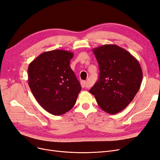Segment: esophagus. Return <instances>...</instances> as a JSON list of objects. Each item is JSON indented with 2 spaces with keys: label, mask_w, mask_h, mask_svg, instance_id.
<instances>
[{
  "label": "esophagus",
  "mask_w": 160,
  "mask_h": 160,
  "mask_svg": "<svg viewBox=\"0 0 160 160\" xmlns=\"http://www.w3.org/2000/svg\"><path fill=\"white\" fill-rule=\"evenodd\" d=\"M81 85L83 88H89V84L88 83V82H87L85 81H81Z\"/></svg>",
  "instance_id": "esophagus-1"
}]
</instances>
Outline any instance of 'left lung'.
Here are the masks:
<instances>
[{"label": "left lung", "mask_w": 160, "mask_h": 160, "mask_svg": "<svg viewBox=\"0 0 160 160\" xmlns=\"http://www.w3.org/2000/svg\"><path fill=\"white\" fill-rule=\"evenodd\" d=\"M93 52L100 72L89 93L106 113L116 114L126 108L138 93L143 79L142 67L132 55L118 45H101Z\"/></svg>", "instance_id": "1"}]
</instances>
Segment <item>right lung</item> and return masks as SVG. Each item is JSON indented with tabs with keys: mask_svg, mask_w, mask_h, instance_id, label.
<instances>
[{
	"mask_svg": "<svg viewBox=\"0 0 160 160\" xmlns=\"http://www.w3.org/2000/svg\"><path fill=\"white\" fill-rule=\"evenodd\" d=\"M73 53L52 50L41 53L28 65V85L47 112L61 115L73 107L81 87L70 67Z\"/></svg>",
	"mask_w": 160,
	"mask_h": 160,
	"instance_id": "add662e5",
	"label": "right lung"
}]
</instances>
